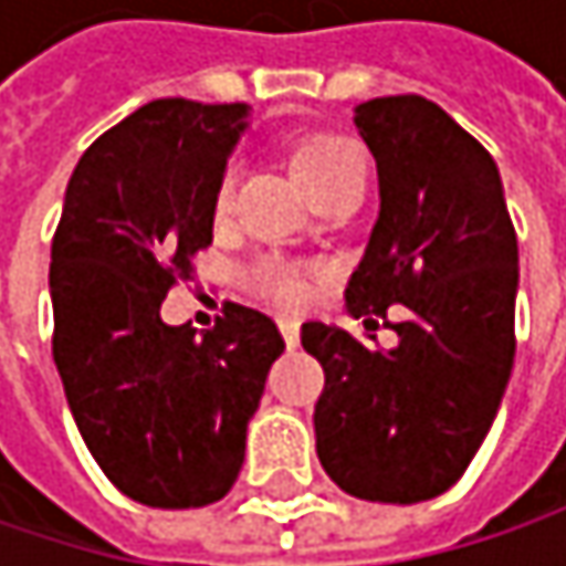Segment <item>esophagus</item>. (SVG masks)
<instances>
[{
  "label": "esophagus",
  "instance_id": "1",
  "mask_svg": "<svg viewBox=\"0 0 566 566\" xmlns=\"http://www.w3.org/2000/svg\"><path fill=\"white\" fill-rule=\"evenodd\" d=\"M279 327H282L284 344H287V347H297V340H301V324H297L294 317L282 314V317H279Z\"/></svg>",
  "mask_w": 566,
  "mask_h": 566
}]
</instances>
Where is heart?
<instances>
[{"label":"heart","instance_id":"obj_1","mask_svg":"<svg viewBox=\"0 0 566 566\" xmlns=\"http://www.w3.org/2000/svg\"><path fill=\"white\" fill-rule=\"evenodd\" d=\"M291 167L297 172L301 186L321 202L331 192L350 186V182H364V154L354 140H347L344 134L334 130H301L291 140ZM235 182L239 172L235 167L222 172L219 186H216V199L212 209L216 216H229L232 202H235ZM317 265L311 262H294L284 255H262L245 269V282L252 284L262 297L284 304V307H297L311 297V282L317 279Z\"/></svg>","mask_w":566,"mask_h":566}]
</instances>
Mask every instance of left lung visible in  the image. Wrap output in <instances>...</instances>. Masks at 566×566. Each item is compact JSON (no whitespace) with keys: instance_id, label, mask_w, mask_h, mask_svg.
Wrapping results in <instances>:
<instances>
[{"instance_id":"left-lung-1","label":"left lung","mask_w":566,"mask_h":566,"mask_svg":"<svg viewBox=\"0 0 566 566\" xmlns=\"http://www.w3.org/2000/svg\"><path fill=\"white\" fill-rule=\"evenodd\" d=\"M380 172V219L347 282L367 331L403 311L394 350L307 321L324 367L317 459L354 499L412 505L462 479L514 364L517 239L492 154L419 94L374 97L354 117ZM377 340L374 334H367Z\"/></svg>"}]
</instances>
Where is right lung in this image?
Wrapping results in <instances>:
<instances>
[{"label": "right lung", "mask_w": 566, "mask_h": 566, "mask_svg": "<svg viewBox=\"0 0 566 566\" xmlns=\"http://www.w3.org/2000/svg\"><path fill=\"white\" fill-rule=\"evenodd\" d=\"M245 104L150 101L71 172L52 239V357L101 472L150 509H202L239 479L245 429L282 357L279 324L226 301L206 334L160 321L245 130Z\"/></svg>", "instance_id": "right-lung-1"}]
</instances>
